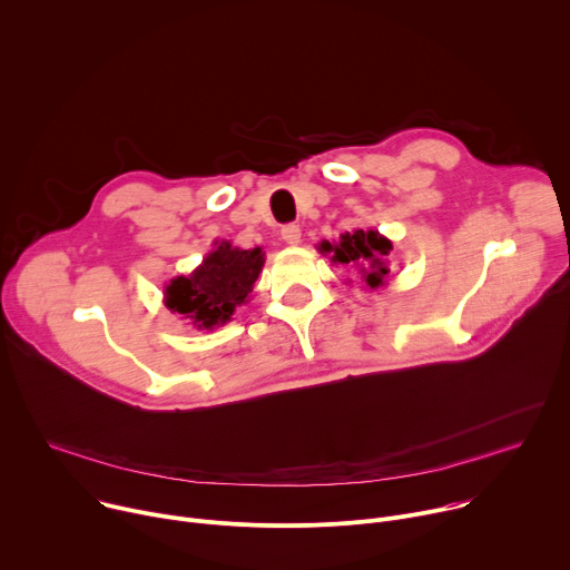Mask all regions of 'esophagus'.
<instances>
[{"mask_svg": "<svg viewBox=\"0 0 570 570\" xmlns=\"http://www.w3.org/2000/svg\"><path fill=\"white\" fill-rule=\"evenodd\" d=\"M282 238L288 243V246H297V243L302 240V229L297 225H284Z\"/></svg>", "mask_w": 570, "mask_h": 570, "instance_id": "1", "label": "esophagus"}]
</instances>
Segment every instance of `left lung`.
Masks as SVG:
<instances>
[{
    "label": "left lung",
    "instance_id": "8db88e82",
    "mask_svg": "<svg viewBox=\"0 0 570 570\" xmlns=\"http://www.w3.org/2000/svg\"><path fill=\"white\" fill-rule=\"evenodd\" d=\"M317 250L332 259V264L352 266L358 271L365 288L376 291L387 286L390 266L387 255L392 250V240L379 229H354L341 234L338 240H322Z\"/></svg>",
    "mask_w": 570,
    "mask_h": 570
}]
</instances>
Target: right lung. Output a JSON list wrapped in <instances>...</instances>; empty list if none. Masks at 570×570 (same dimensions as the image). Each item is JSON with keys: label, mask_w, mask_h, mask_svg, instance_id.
Returning <instances> with one entry per match:
<instances>
[{"label": "right lung", "mask_w": 570, "mask_h": 570, "mask_svg": "<svg viewBox=\"0 0 570 570\" xmlns=\"http://www.w3.org/2000/svg\"><path fill=\"white\" fill-rule=\"evenodd\" d=\"M266 264L262 248H234L229 240L214 243L203 264L189 275H178L165 286V306L180 313L196 330L227 324L236 306L246 304Z\"/></svg>", "instance_id": "right-lung-1"}]
</instances>
